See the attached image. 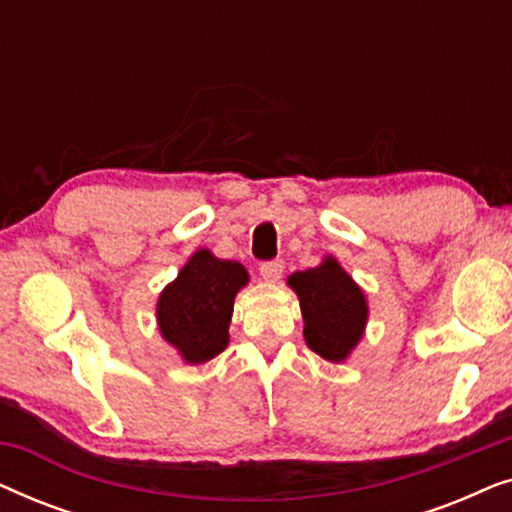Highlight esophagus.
<instances>
[{"mask_svg":"<svg viewBox=\"0 0 512 512\" xmlns=\"http://www.w3.org/2000/svg\"><path fill=\"white\" fill-rule=\"evenodd\" d=\"M284 272V261H265L261 263V275L265 282H277Z\"/></svg>","mask_w":512,"mask_h":512,"instance_id":"1","label":"esophagus"}]
</instances>
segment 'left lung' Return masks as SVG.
Returning a JSON list of instances; mask_svg holds the SVG:
<instances>
[{"mask_svg": "<svg viewBox=\"0 0 512 512\" xmlns=\"http://www.w3.org/2000/svg\"><path fill=\"white\" fill-rule=\"evenodd\" d=\"M286 282L300 300L307 347L326 361H345L366 331L368 303L361 286L333 256L317 268L293 272Z\"/></svg>", "mask_w": 512, "mask_h": 512, "instance_id": "obj_1", "label": "left lung"}]
</instances>
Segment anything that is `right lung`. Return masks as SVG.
Wrapping results in <instances>:
<instances>
[{
	"mask_svg": "<svg viewBox=\"0 0 512 512\" xmlns=\"http://www.w3.org/2000/svg\"><path fill=\"white\" fill-rule=\"evenodd\" d=\"M249 272L237 261H221L198 249L160 293L156 317L163 338L191 366L207 363L228 347L235 296Z\"/></svg>",
	"mask_w": 512,
	"mask_h": 512,
	"instance_id": "obj_1",
	"label": "right lung"
}]
</instances>
